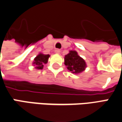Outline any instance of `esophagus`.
I'll use <instances>...</instances> for the list:
<instances>
[{"instance_id": "1", "label": "esophagus", "mask_w": 122, "mask_h": 122, "mask_svg": "<svg viewBox=\"0 0 122 122\" xmlns=\"http://www.w3.org/2000/svg\"><path fill=\"white\" fill-rule=\"evenodd\" d=\"M60 52V50H58V49H57V50H55V53H56V54H59Z\"/></svg>"}]
</instances>
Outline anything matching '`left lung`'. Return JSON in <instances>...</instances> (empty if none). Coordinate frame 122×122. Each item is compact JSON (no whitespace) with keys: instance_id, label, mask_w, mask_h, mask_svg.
I'll list each match as a JSON object with an SVG mask.
<instances>
[{"instance_id":"1","label":"left lung","mask_w":122,"mask_h":122,"mask_svg":"<svg viewBox=\"0 0 122 122\" xmlns=\"http://www.w3.org/2000/svg\"><path fill=\"white\" fill-rule=\"evenodd\" d=\"M64 64L69 71L76 74L82 72L86 68L84 60L79 56L75 50H70L65 56Z\"/></svg>"}]
</instances>
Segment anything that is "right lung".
I'll list each match as a JSON object with an SVG mask.
<instances>
[{
    "label": "right lung",
    "instance_id": "obj_1",
    "mask_svg": "<svg viewBox=\"0 0 122 122\" xmlns=\"http://www.w3.org/2000/svg\"><path fill=\"white\" fill-rule=\"evenodd\" d=\"M50 57L49 54H43L40 53L34 59L33 64L36 69H42L44 64L48 62V60Z\"/></svg>",
    "mask_w": 122,
    "mask_h": 122
}]
</instances>
